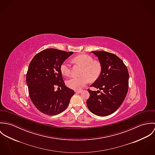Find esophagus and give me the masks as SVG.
<instances>
[{
    "label": "esophagus",
    "mask_w": 155,
    "mask_h": 155,
    "mask_svg": "<svg viewBox=\"0 0 155 155\" xmlns=\"http://www.w3.org/2000/svg\"><path fill=\"white\" fill-rule=\"evenodd\" d=\"M75 92L76 94H80V93H81V91H75Z\"/></svg>",
    "instance_id": "34e87169"
}]
</instances>
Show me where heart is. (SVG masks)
I'll use <instances>...</instances> for the list:
<instances>
[{
  "mask_svg": "<svg viewBox=\"0 0 155 155\" xmlns=\"http://www.w3.org/2000/svg\"><path fill=\"white\" fill-rule=\"evenodd\" d=\"M73 61L83 67L81 76H73L68 79L66 82L68 88L74 90H81L88 82L89 79L95 81L100 76L101 72V66L99 62L94 61L93 58L88 55H80L74 57ZM61 73L66 76L71 74L70 66L68 61H64L61 66Z\"/></svg>",
  "mask_w": 155,
  "mask_h": 155,
  "instance_id": "obj_1",
  "label": "heart"
}]
</instances>
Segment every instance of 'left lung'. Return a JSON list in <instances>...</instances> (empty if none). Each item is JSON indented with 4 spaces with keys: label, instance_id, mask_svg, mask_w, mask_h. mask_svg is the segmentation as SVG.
<instances>
[{
    "label": "left lung",
    "instance_id": "1",
    "mask_svg": "<svg viewBox=\"0 0 155 155\" xmlns=\"http://www.w3.org/2000/svg\"><path fill=\"white\" fill-rule=\"evenodd\" d=\"M101 66L98 78L91 87L97 91L88 90L89 97L87 101L89 110L99 116H106L117 110L124 101L128 90L129 73L124 62L117 55L100 51H92ZM100 90L103 92L100 94Z\"/></svg>",
    "mask_w": 155,
    "mask_h": 155
}]
</instances>
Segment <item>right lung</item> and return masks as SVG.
Listing matches in <instances>:
<instances>
[{
    "mask_svg": "<svg viewBox=\"0 0 155 155\" xmlns=\"http://www.w3.org/2000/svg\"><path fill=\"white\" fill-rule=\"evenodd\" d=\"M73 53L49 48L37 54L31 61L26 82L30 98L41 112L52 116L66 109L74 92L65 85L60 66ZM56 86L62 89L55 91Z\"/></svg>",
    "mask_w": 155,
    "mask_h": 155,
    "instance_id": "right-lung-1",
    "label": "right lung"
}]
</instances>
